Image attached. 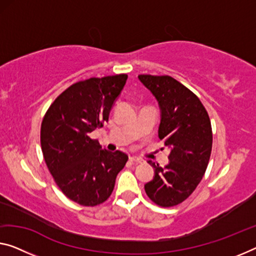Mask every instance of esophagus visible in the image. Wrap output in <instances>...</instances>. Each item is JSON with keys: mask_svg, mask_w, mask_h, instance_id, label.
I'll return each mask as SVG.
<instances>
[{"mask_svg": "<svg viewBox=\"0 0 256 256\" xmlns=\"http://www.w3.org/2000/svg\"><path fill=\"white\" fill-rule=\"evenodd\" d=\"M129 159H130V161H132V164H138L143 162V160L140 159V158H136V156H130V158H129Z\"/></svg>", "mask_w": 256, "mask_h": 256, "instance_id": "obj_1", "label": "esophagus"}]
</instances>
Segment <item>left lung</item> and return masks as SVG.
<instances>
[{
  "label": "left lung",
  "mask_w": 256,
  "mask_h": 256,
  "mask_svg": "<svg viewBox=\"0 0 256 256\" xmlns=\"http://www.w3.org/2000/svg\"><path fill=\"white\" fill-rule=\"evenodd\" d=\"M138 78L158 100L159 138L170 148L169 164L154 168L145 192L156 205L174 207L192 194L210 162L213 132L205 106L196 94L169 76L140 74Z\"/></svg>",
  "instance_id": "left-lung-1"
}]
</instances>
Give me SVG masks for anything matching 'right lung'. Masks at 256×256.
Returning <instances> with one entry per match:
<instances>
[{"label": "right lung", "instance_id": "1", "mask_svg": "<svg viewBox=\"0 0 256 256\" xmlns=\"http://www.w3.org/2000/svg\"><path fill=\"white\" fill-rule=\"evenodd\" d=\"M127 74L90 78L64 90L41 124L43 158L57 186L68 199L94 207L108 199L128 156L110 152L90 132L108 121Z\"/></svg>", "mask_w": 256, "mask_h": 256}]
</instances>
